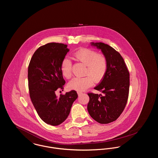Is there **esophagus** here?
<instances>
[{
    "mask_svg": "<svg viewBox=\"0 0 158 158\" xmlns=\"http://www.w3.org/2000/svg\"><path fill=\"white\" fill-rule=\"evenodd\" d=\"M83 93V92H78V95H82Z\"/></svg>",
    "mask_w": 158,
    "mask_h": 158,
    "instance_id": "obj_1",
    "label": "esophagus"
}]
</instances>
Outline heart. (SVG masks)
Returning <instances> with one entry per match:
<instances>
[{"mask_svg": "<svg viewBox=\"0 0 158 158\" xmlns=\"http://www.w3.org/2000/svg\"><path fill=\"white\" fill-rule=\"evenodd\" d=\"M75 59L86 66L83 77H75L68 83L70 89L82 91L91 86L94 83L102 81L105 77L108 69V59L102 53L90 48H83L73 54ZM62 73L66 78H70L72 75V64L71 61L64 58L61 66Z\"/></svg>", "mask_w": 158, "mask_h": 158, "instance_id": "1", "label": "heart"}]
</instances>
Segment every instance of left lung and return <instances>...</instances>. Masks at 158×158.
Here are the masks:
<instances>
[{
    "label": "left lung",
    "instance_id": "obj_1",
    "mask_svg": "<svg viewBox=\"0 0 158 158\" xmlns=\"http://www.w3.org/2000/svg\"><path fill=\"white\" fill-rule=\"evenodd\" d=\"M101 49L108 59V69L103 79L94 88L102 94L88 93V111L97 122L106 124L116 120L123 111L129 95L130 73L123 57L112 47L103 43H91Z\"/></svg>",
    "mask_w": 158,
    "mask_h": 158
}]
</instances>
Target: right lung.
Wrapping results in <instances>:
<instances>
[{"label":"right lung","mask_w":158,"mask_h":158,"mask_svg":"<svg viewBox=\"0 0 158 158\" xmlns=\"http://www.w3.org/2000/svg\"><path fill=\"white\" fill-rule=\"evenodd\" d=\"M68 45L51 43L40 47L33 55L28 68L29 94L40 117L48 125L62 123L70 111L78 94L72 90L58 98L56 90L66 83L61 63L69 50Z\"/></svg>","instance_id":"right-lung-1"}]
</instances>
